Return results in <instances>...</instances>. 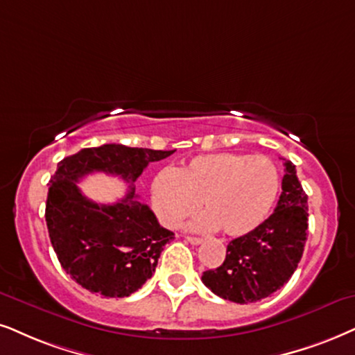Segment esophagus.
Segmentation results:
<instances>
[{
    "mask_svg": "<svg viewBox=\"0 0 355 355\" xmlns=\"http://www.w3.org/2000/svg\"><path fill=\"white\" fill-rule=\"evenodd\" d=\"M185 239L190 242V244H193V245H198V244H201V242H203V239H201V237H195V236H187Z\"/></svg>",
    "mask_w": 355,
    "mask_h": 355,
    "instance_id": "obj_1",
    "label": "esophagus"
}]
</instances>
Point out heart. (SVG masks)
Wrapping results in <instances>:
<instances>
[{"instance_id": "obj_1", "label": "heart", "mask_w": 355, "mask_h": 355, "mask_svg": "<svg viewBox=\"0 0 355 355\" xmlns=\"http://www.w3.org/2000/svg\"><path fill=\"white\" fill-rule=\"evenodd\" d=\"M280 191V170L270 157L232 152L200 155L180 170L165 168L152 183V205L164 226L177 227L201 206L191 226L245 236L266 221Z\"/></svg>"}]
</instances>
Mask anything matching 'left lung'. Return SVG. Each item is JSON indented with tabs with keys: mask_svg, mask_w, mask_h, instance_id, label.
Returning <instances> with one entry per match:
<instances>
[{
	"mask_svg": "<svg viewBox=\"0 0 355 355\" xmlns=\"http://www.w3.org/2000/svg\"><path fill=\"white\" fill-rule=\"evenodd\" d=\"M277 208L257 230L227 244L226 259L203 272V284L214 295L234 303H254L282 288L302 260L308 232V196L297 168L285 160Z\"/></svg>",
	"mask_w": 355,
	"mask_h": 355,
	"instance_id": "left-lung-1",
	"label": "left lung"
}]
</instances>
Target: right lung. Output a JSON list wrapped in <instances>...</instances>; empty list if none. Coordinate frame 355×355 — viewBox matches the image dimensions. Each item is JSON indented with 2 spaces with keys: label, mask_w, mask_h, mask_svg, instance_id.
<instances>
[{
  "label": "right lung",
  "mask_w": 355,
  "mask_h": 355,
  "mask_svg": "<svg viewBox=\"0 0 355 355\" xmlns=\"http://www.w3.org/2000/svg\"><path fill=\"white\" fill-rule=\"evenodd\" d=\"M173 152L103 144L58 162L46 205L49 237L60 266L83 288L124 298L155 272L164 245L175 236L137 200L134 182L150 162ZM93 171L118 174L130 183L128 195L111 205L87 199L76 183Z\"/></svg>",
  "instance_id": "obj_1"
}]
</instances>
